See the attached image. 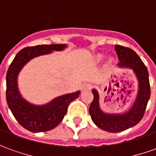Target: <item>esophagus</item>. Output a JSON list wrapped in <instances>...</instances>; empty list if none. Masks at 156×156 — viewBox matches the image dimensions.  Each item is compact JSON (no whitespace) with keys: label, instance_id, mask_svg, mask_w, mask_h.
<instances>
[{"label":"esophagus","instance_id":"34e87169","mask_svg":"<svg viewBox=\"0 0 156 156\" xmlns=\"http://www.w3.org/2000/svg\"><path fill=\"white\" fill-rule=\"evenodd\" d=\"M92 88V85L90 84V83H84L83 87H82V90L83 91H85V90H89V89H91Z\"/></svg>","mask_w":156,"mask_h":156}]
</instances>
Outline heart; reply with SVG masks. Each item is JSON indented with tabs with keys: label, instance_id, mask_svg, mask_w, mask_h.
<instances>
[{
	"label": "heart",
	"instance_id": "1",
	"mask_svg": "<svg viewBox=\"0 0 156 156\" xmlns=\"http://www.w3.org/2000/svg\"><path fill=\"white\" fill-rule=\"evenodd\" d=\"M103 59V55H101V54H98V55H94V62H101V60ZM112 63H113V59L112 58H107L106 59V62H105V65L106 66H111Z\"/></svg>",
	"mask_w": 156,
	"mask_h": 156
}]
</instances>
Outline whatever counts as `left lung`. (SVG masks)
<instances>
[{"label":"left lung","instance_id":"obj_1","mask_svg":"<svg viewBox=\"0 0 156 156\" xmlns=\"http://www.w3.org/2000/svg\"><path fill=\"white\" fill-rule=\"evenodd\" d=\"M118 56L120 68H129L139 82L138 94L132 107L123 113H107L100 106V95L95 89H92L94 100L89 106V115L94 123L104 131L118 133L127 130L139 123L144 115L150 97L149 73L142 60L132 49L122 45H115Z\"/></svg>","mask_w":156,"mask_h":156}]
</instances>
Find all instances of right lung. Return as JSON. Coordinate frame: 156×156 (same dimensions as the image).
<instances>
[{"mask_svg":"<svg viewBox=\"0 0 156 156\" xmlns=\"http://www.w3.org/2000/svg\"><path fill=\"white\" fill-rule=\"evenodd\" d=\"M67 45L42 44L23 48L11 63L6 73V102L12 113L25 129L34 133L46 132L55 128L62 121L70 102L77 99L80 91L66 94L53 99L44 105H34L26 101L18 89V74L30 60L48 55L54 51H64Z\"/></svg>","mask_w":156,"mask_h":156,"instance_id":"1","label":"right lung"}]
</instances>
